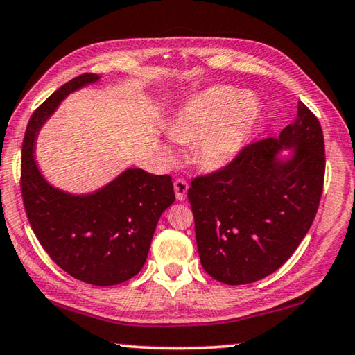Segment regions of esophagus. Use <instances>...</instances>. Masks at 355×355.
<instances>
[{"instance_id":"34e87169","label":"esophagus","mask_w":355,"mask_h":355,"mask_svg":"<svg viewBox=\"0 0 355 355\" xmlns=\"http://www.w3.org/2000/svg\"><path fill=\"white\" fill-rule=\"evenodd\" d=\"M188 188H189V184L187 180L178 178L173 182V189H175L177 200H184V198H187V193H188Z\"/></svg>"}]
</instances>
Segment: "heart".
Here are the masks:
<instances>
[{
  "label": "heart",
  "instance_id": "obj_1",
  "mask_svg": "<svg viewBox=\"0 0 355 355\" xmlns=\"http://www.w3.org/2000/svg\"><path fill=\"white\" fill-rule=\"evenodd\" d=\"M259 105L251 93L213 87L183 107L171 126L178 144L198 142V157L208 168L227 167L240 155L256 125ZM168 153L172 148L167 147Z\"/></svg>",
  "mask_w": 355,
  "mask_h": 355
}]
</instances>
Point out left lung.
<instances>
[{
	"label": "left lung",
	"instance_id": "8db88e82",
	"mask_svg": "<svg viewBox=\"0 0 355 355\" xmlns=\"http://www.w3.org/2000/svg\"><path fill=\"white\" fill-rule=\"evenodd\" d=\"M283 149L289 157H279ZM325 173L319 120L299 101L278 139L251 144L227 167L196 177L188 189L205 272L250 284L294 254L316 216Z\"/></svg>",
	"mask_w": 355,
	"mask_h": 355
}]
</instances>
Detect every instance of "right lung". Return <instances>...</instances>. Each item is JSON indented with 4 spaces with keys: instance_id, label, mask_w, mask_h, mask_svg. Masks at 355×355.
<instances>
[{
    "instance_id": "obj_1",
    "label": "right lung",
    "mask_w": 355,
    "mask_h": 355,
    "mask_svg": "<svg viewBox=\"0 0 355 355\" xmlns=\"http://www.w3.org/2000/svg\"><path fill=\"white\" fill-rule=\"evenodd\" d=\"M99 80L82 74L56 89L28 121L21 148V198L39 243L56 266L83 283L114 286L142 270L162 211L175 200L172 178L126 168L94 193L50 184L35 159V142L67 94Z\"/></svg>"
}]
</instances>
